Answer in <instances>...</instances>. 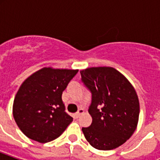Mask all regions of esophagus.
<instances>
[{
	"mask_svg": "<svg viewBox=\"0 0 160 160\" xmlns=\"http://www.w3.org/2000/svg\"><path fill=\"white\" fill-rule=\"evenodd\" d=\"M84 112H85V111H84V109H80L79 110H78L77 113H75V118H79V117H80L81 114H84Z\"/></svg>",
	"mask_w": 160,
	"mask_h": 160,
	"instance_id": "1",
	"label": "esophagus"
}]
</instances>
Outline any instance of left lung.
I'll return each instance as SVG.
<instances>
[{
    "label": "left lung",
    "instance_id": "obj_1",
    "mask_svg": "<svg viewBox=\"0 0 160 160\" xmlns=\"http://www.w3.org/2000/svg\"><path fill=\"white\" fill-rule=\"evenodd\" d=\"M80 75L92 93L89 113L92 123L82 128L95 149L110 150L125 143L139 122V102L134 86L124 75L109 66L86 68Z\"/></svg>",
    "mask_w": 160,
    "mask_h": 160
}]
</instances>
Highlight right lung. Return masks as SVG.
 Here are the masks:
<instances>
[{
  "mask_svg": "<svg viewBox=\"0 0 160 160\" xmlns=\"http://www.w3.org/2000/svg\"><path fill=\"white\" fill-rule=\"evenodd\" d=\"M78 70L44 67L25 80L13 102V117L26 136L47 143L61 135L73 118L66 114L62 92Z\"/></svg>",
  "mask_w": 160,
  "mask_h": 160,
  "instance_id": "add662e5",
  "label": "right lung"
}]
</instances>
